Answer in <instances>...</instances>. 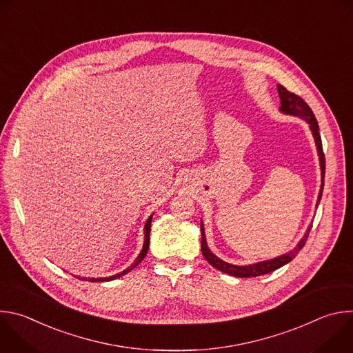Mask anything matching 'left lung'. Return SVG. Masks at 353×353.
Returning a JSON list of instances; mask_svg holds the SVG:
<instances>
[{"instance_id": "obj_1", "label": "left lung", "mask_w": 353, "mask_h": 353, "mask_svg": "<svg viewBox=\"0 0 353 353\" xmlns=\"http://www.w3.org/2000/svg\"><path fill=\"white\" fill-rule=\"evenodd\" d=\"M278 92H279V97H281V112L286 113V114H292V116H299L303 120H306L309 124H310V130L314 135V139H316V145H317V150H319V155H320V165H321V190H320V194H319V201H317V205L320 203L321 199V195H323V188H324V174H325V158H324V152H323V143H321V137H320V132H319V123L314 117V113L312 112V109L309 108V105L305 102L303 99H301L300 96L289 92L285 86L282 85H278ZM312 230V226L307 229V233L305 234V237L301 239L299 241V244L292 250L289 251V253L281 256V257H276L274 260H268V261H263V263H257V264H253V265H244V267H240V265H232V264H228L222 260H219L216 256H214L208 245H207V241H205V233H204V228H203V222H201V251H203V256L205 257V260L216 270L225 272V274H229L232 276H237V278H251V276H260V275H265V274H270L281 267H283L285 264H288L289 261H292L299 251L305 247L306 241H307V237H309V233Z\"/></svg>"}]
</instances>
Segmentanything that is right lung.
Returning a JSON list of instances; mask_svg holds the SVG:
<instances>
[{"label": "right lung", "mask_w": 353, "mask_h": 353, "mask_svg": "<svg viewBox=\"0 0 353 353\" xmlns=\"http://www.w3.org/2000/svg\"><path fill=\"white\" fill-rule=\"evenodd\" d=\"M152 216L154 215H150L149 218H148V221H146V223H145V241H143V247H142V251L139 253V256L137 257V260L134 261V264L131 265V267H128L127 270H124L123 272H120V274H116V275H113V276H109V278H88V281H90V282H105V281H113V279H116V278H119V276H123V275H125L127 272H130L131 270H134L142 260H143V257L146 256V251H148V248H149V232H150V223H152Z\"/></svg>", "instance_id": "right-lung-1"}]
</instances>
